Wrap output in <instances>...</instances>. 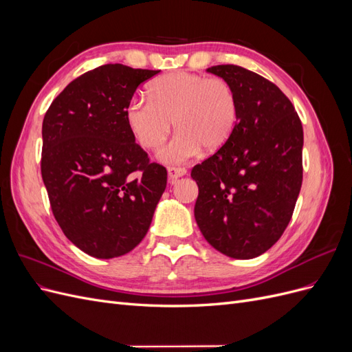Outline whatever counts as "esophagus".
I'll return each instance as SVG.
<instances>
[{
	"mask_svg": "<svg viewBox=\"0 0 352 352\" xmlns=\"http://www.w3.org/2000/svg\"><path fill=\"white\" fill-rule=\"evenodd\" d=\"M167 173H168V180L173 184L175 180L185 176L188 172H186V168H184V167H168Z\"/></svg>",
	"mask_w": 352,
	"mask_h": 352,
	"instance_id": "esophagus-1",
	"label": "esophagus"
}]
</instances>
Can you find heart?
Masks as SVG:
<instances>
[{"instance_id":"obj_1","label":"heart","mask_w":352,"mask_h":352,"mask_svg":"<svg viewBox=\"0 0 352 352\" xmlns=\"http://www.w3.org/2000/svg\"><path fill=\"white\" fill-rule=\"evenodd\" d=\"M150 98L135 95L126 104L129 131L145 150H155L172 132L177 135L162 148L158 158L167 164L185 163L201 148L212 153L225 146L238 122V95L220 78L189 72L167 73L148 88Z\"/></svg>"}]
</instances>
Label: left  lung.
I'll return each instance as SVG.
<instances>
[{"instance_id":"obj_1","label":"left lung","mask_w":352,"mask_h":352,"mask_svg":"<svg viewBox=\"0 0 352 352\" xmlns=\"http://www.w3.org/2000/svg\"><path fill=\"white\" fill-rule=\"evenodd\" d=\"M207 72L232 85L239 111L228 144L190 172L199 190L194 214L211 247L250 260L291 221L302 184V124L289 98L260 74L233 65Z\"/></svg>"}]
</instances>
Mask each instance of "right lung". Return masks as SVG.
<instances>
[{"instance_id": "add662e5", "label": "right lung", "mask_w": 352, "mask_h": 352, "mask_svg": "<svg viewBox=\"0 0 352 352\" xmlns=\"http://www.w3.org/2000/svg\"><path fill=\"white\" fill-rule=\"evenodd\" d=\"M160 70L104 65L70 82L42 123L41 173L52 214L95 258L132 251L150 229L167 185L124 119L136 88Z\"/></svg>"}]
</instances>
